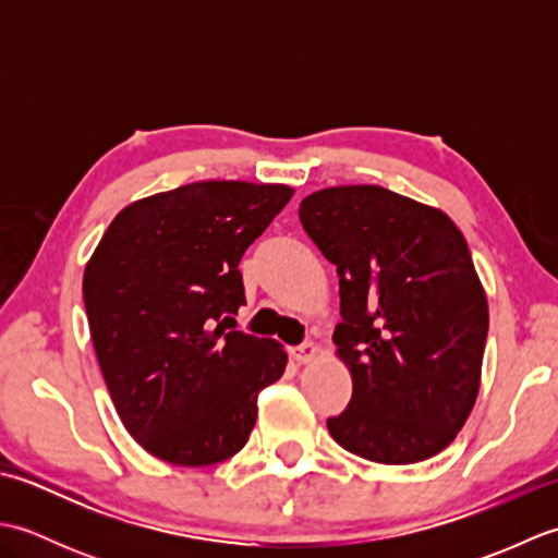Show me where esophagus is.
Segmentation results:
<instances>
[{"label": "esophagus", "mask_w": 558, "mask_h": 558, "mask_svg": "<svg viewBox=\"0 0 558 558\" xmlns=\"http://www.w3.org/2000/svg\"><path fill=\"white\" fill-rule=\"evenodd\" d=\"M316 354H318V348L314 345V342H304V345H298V348L290 350V357L298 362V364L314 362Z\"/></svg>", "instance_id": "esophagus-1"}]
</instances>
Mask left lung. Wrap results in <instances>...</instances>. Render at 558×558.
Here are the masks:
<instances>
[{
	"mask_svg": "<svg viewBox=\"0 0 558 558\" xmlns=\"http://www.w3.org/2000/svg\"><path fill=\"white\" fill-rule=\"evenodd\" d=\"M300 220L340 278L333 340L352 398L330 436L384 465L441 453L475 408L489 330L465 236L444 210L374 184L314 192Z\"/></svg>",
	"mask_w": 558,
	"mask_h": 558,
	"instance_id": "obj_1",
	"label": "left lung"
}]
</instances>
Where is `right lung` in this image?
I'll return each instance as SVG.
<instances>
[{
	"instance_id": "obj_1",
	"label": "right lung",
	"mask_w": 558,
	"mask_h": 558,
	"mask_svg": "<svg viewBox=\"0 0 558 558\" xmlns=\"http://www.w3.org/2000/svg\"><path fill=\"white\" fill-rule=\"evenodd\" d=\"M292 194L213 180L134 201L86 264L100 372L150 456L186 468L232 458L254 429L258 393L286 372L280 342L228 324L246 302L240 260Z\"/></svg>"
}]
</instances>
